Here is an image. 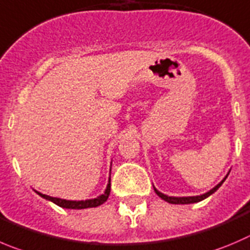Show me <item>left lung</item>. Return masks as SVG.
Instances as JSON below:
<instances>
[{
	"mask_svg": "<svg viewBox=\"0 0 250 250\" xmlns=\"http://www.w3.org/2000/svg\"><path fill=\"white\" fill-rule=\"evenodd\" d=\"M226 178H227V177H226ZM226 178L222 180V182L218 183V184L216 185L213 189H211L210 191H208L206 194L199 195V196H185V198H175V196H168V195H165V194H162V192H159L158 190L156 189V188H154V191H156V194L158 195L159 198L163 199V200L167 201V203H169V204H194V203H199V201L204 200V199L208 198L211 194H213V192H215L216 190H217L218 188L222 185V183L225 182Z\"/></svg>",
	"mask_w": 250,
	"mask_h": 250,
	"instance_id": "8db88e82",
	"label": "left lung"
}]
</instances>
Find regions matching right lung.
I'll return each instance as SVG.
<instances>
[{"instance_id": "add662e5", "label": "right lung", "mask_w": 250, "mask_h": 250, "mask_svg": "<svg viewBox=\"0 0 250 250\" xmlns=\"http://www.w3.org/2000/svg\"><path fill=\"white\" fill-rule=\"evenodd\" d=\"M38 194H39L42 198L52 201L54 204H56V205L60 206V208H77V210H81V208H97V206L102 205V204H104L106 200H108L109 194H110V178H109V184H108V187H106L104 194H102L101 196H98V198H96V199H91V200L71 201V200H63V199H59V198H51V196H49V195L42 194V192H38Z\"/></svg>"}]
</instances>
